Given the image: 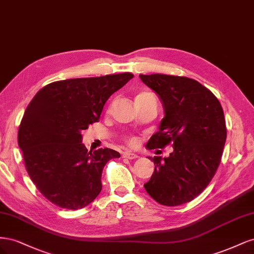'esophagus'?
<instances>
[{
    "instance_id": "esophagus-1",
    "label": "esophagus",
    "mask_w": 254,
    "mask_h": 254,
    "mask_svg": "<svg viewBox=\"0 0 254 254\" xmlns=\"http://www.w3.org/2000/svg\"><path fill=\"white\" fill-rule=\"evenodd\" d=\"M123 158H126V159H129V160H133V159L139 158V156L135 155V153H133L131 151H125L124 153H123Z\"/></svg>"
}]
</instances>
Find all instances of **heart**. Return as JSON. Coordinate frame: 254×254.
I'll use <instances>...</instances> for the list:
<instances>
[{"mask_svg": "<svg viewBox=\"0 0 254 254\" xmlns=\"http://www.w3.org/2000/svg\"><path fill=\"white\" fill-rule=\"evenodd\" d=\"M147 94H150V93H141V94H139V95H137V96H142V95H147ZM128 142H129L130 144H135V143H136L135 139H129V140H128Z\"/></svg>", "mask_w": 254, "mask_h": 254, "instance_id": "obj_1", "label": "heart"}]
</instances>
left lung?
<instances>
[{
  "label": "left lung",
  "mask_w": 254,
  "mask_h": 254,
  "mask_svg": "<svg viewBox=\"0 0 254 254\" xmlns=\"http://www.w3.org/2000/svg\"><path fill=\"white\" fill-rule=\"evenodd\" d=\"M140 78L156 92L164 109L146 148L170 143L174 148L167 158L148 157L155 171L144 188L160 204L190 202L202 193L220 163L227 139L224 110L216 96L194 79L164 74Z\"/></svg>",
  "instance_id": "8db88e82"
}]
</instances>
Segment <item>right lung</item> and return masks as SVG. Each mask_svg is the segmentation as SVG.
I'll return each instance as SVG.
<instances>
[{
	"mask_svg": "<svg viewBox=\"0 0 254 254\" xmlns=\"http://www.w3.org/2000/svg\"><path fill=\"white\" fill-rule=\"evenodd\" d=\"M133 78L131 73L52 82L34 96L18 132L26 171L52 203L78 210L102 190V173L113 149L88 151L81 132L97 122L108 98Z\"/></svg>",
	"mask_w": 254,
	"mask_h": 254,
	"instance_id": "1",
	"label": "right lung"
}]
</instances>
